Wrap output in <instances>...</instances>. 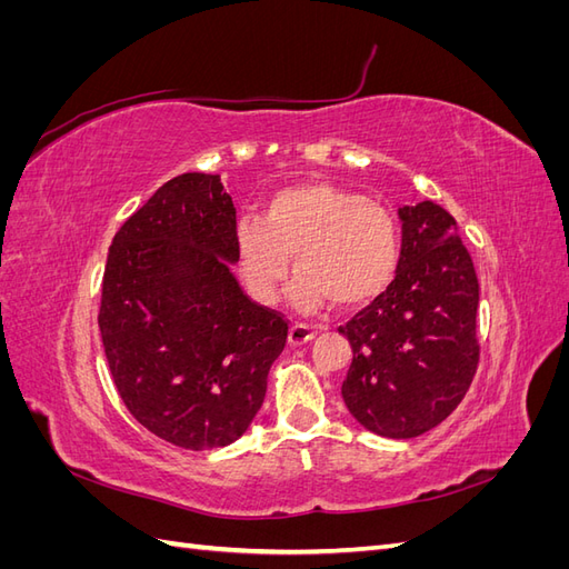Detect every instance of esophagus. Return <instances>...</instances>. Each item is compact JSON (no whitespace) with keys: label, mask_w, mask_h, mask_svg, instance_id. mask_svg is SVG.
<instances>
[{"label":"esophagus","mask_w":569,"mask_h":569,"mask_svg":"<svg viewBox=\"0 0 569 569\" xmlns=\"http://www.w3.org/2000/svg\"><path fill=\"white\" fill-rule=\"evenodd\" d=\"M316 330L311 325H306V322H295L291 325V330H289V343L291 347H303V343H308L311 339H316Z\"/></svg>","instance_id":"1"}]
</instances>
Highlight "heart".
Here are the masks:
<instances>
[{
	"label": "heart",
	"mask_w": 569,
	"mask_h": 569,
	"mask_svg": "<svg viewBox=\"0 0 569 569\" xmlns=\"http://www.w3.org/2000/svg\"><path fill=\"white\" fill-rule=\"evenodd\" d=\"M247 289L266 306L282 297L295 256L291 299L301 311L325 301L337 311L370 303L391 284L401 263V226L385 203L327 182L274 192L261 220L242 218L232 234Z\"/></svg>",
	"instance_id": "obj_1"
}]
</instances>
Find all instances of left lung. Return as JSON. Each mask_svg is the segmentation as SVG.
Listing matches in <instances>:
<instances>
[{"instance_id":"8db88e82","label":"left lung","mask_w":569,"mask_h":569,"mask_svg":"<svg viewBox=\"0 0 569 569\" xmlns=\"http://www.w3.org/2000/svg\"><path fill=\"white\" fill-rule=\"evenodd\" d=\"M393 282L339 332L353 349L343 403L368 432L412 439L443 422L479 363V282L456 218L435 201L399 209Z\"/></svg>"}]
</instances>
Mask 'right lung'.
Instances as JSON below:
<instances>
[{"label":"right lung","mask_w":569,"mask_h":569,"mask_svg":"<svg viewBox=\"0 0 569 569\" xmlns=\"http://www.w3.org/2000/svg\"><path fill=\"white\" fill-rule=\"evenodd\" d=\"M234 226L220 176H178L116 232L101 284L99 332L120 399L189 451L247 432L287 343L282 313L251 301L230 270Z\"/></svg>","instance_id":"obj_1"}]
</instances>
